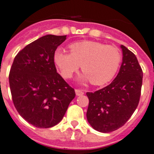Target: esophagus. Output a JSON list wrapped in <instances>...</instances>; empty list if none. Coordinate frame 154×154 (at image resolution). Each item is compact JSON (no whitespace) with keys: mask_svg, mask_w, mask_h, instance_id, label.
<instances>
[{"mask_svg":"<svg viewBox=\"0 0 154 154\" xmlns=\"http://www.w3.org/2000/svg\"><path fill=\"white\" fill-rule=\"evenodd\" d=\"M75 92H76V95H77V96H79V95H83V94H84V92L80 89H76Z\"/></svg>","mask_w":154,"mask_h":154,"instance_id":"obj_1","label":"esophagus"}]
</instances>
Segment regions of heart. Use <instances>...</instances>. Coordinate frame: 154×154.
<instances>
[{"mask_svg":"<svg viewBox=\"0 0 154 154\" xmlns=\"http://www.w3.org/2000/svg\"><path fill=\"white\" fill-rule=\"evenodd\" d=\"M71 53L61 48L54 53V62L65 79L72 77L81 65L83 80L93 85H103L117 74L121 62L118 48L96 41H83L69 46Z\"/></svg>","mask_w":154,"mask_h":154,"instance_id":"heart-1","label":"heart"}]
</instances>
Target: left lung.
<instances>
[{
  "label": "left lung",
  "instance_id": "1",
  "mask_svg": "<svg viewBox=\"0 0 154 154\" xmlns=\"http://www.w3.org/2000/svg\"><path fill=\"white\" fill-rule=\"evenodd\" d=\"M120 71L110 84L94 92L89 98L86 117L98 132L107 133L122 127L137 108L141 96L143 71L136 56L125 46Z\"/></svg>",
  "mask_w": 154,
  "mask_h": 154
}]
</instances>
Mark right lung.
I'll return each instance as SVG.
<instances>
[{"mask_svg":"<svg viewBox=\"0 0 154 154\" xmlns=\"http://www.w3.org/2000/svg\"><path fill=\"white\" fill-rule=\"evenodd\" d=\"M66 35L47 34L18 53L9 74L10 92L18 113L37 128H50L63 118L75 91L58 74L56 49Z\"/></svg>","mask_w":154,"mask_h":154,"instance_id":"1","label":"right lung"}]
</instances>
